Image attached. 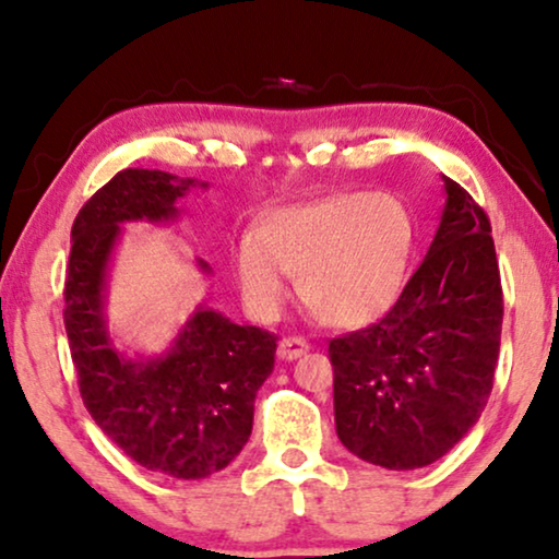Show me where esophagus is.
<instances>
[{
  "mask_svg": "<svg viewBox=\"0 0 559 559\" xmlns=\"http://www.w3.org/2000/svg\"><path fill=\"white\" fill-rule=\"evenodd\" d=\"M308 341L305 338H297V335H289V338H282L280 341V348L277 354L282 361H295V358H300L302 354H308Z\"/></svg>",
  "mask_w": 559,
  "mask_h": 559,
  "instance_id": "esophagus-1",
  "label": "esophagus"
}]
</instances>
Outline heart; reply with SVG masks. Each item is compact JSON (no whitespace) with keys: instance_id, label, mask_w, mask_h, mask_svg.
<instances>
[{"instance_id":"heart-1","label":"heart","mask_w":559,"mask_h":559,"mask_svg":"<svg viewBox=\"0 0 559 559\" xmlns=\"http://www.w3.org/2000/svg\"><path fill=\"white\" fill-rule=\"evenodd\" d=\"M415 236V216L396 193L328 195L270 213L236 251V282L259 318L282 310L287 274L325 325L361 328L400 300Z\"/></svg>"}]
</instances>
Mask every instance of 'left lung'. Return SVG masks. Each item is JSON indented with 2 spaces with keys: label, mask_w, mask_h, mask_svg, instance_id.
I'll use <instances>...</instances> for the list:
<instances>
[{
  "label": "left lung",
  "mask_w": 559,
  "mask_h": 559,
  "mask_svg": "<svg viewBox=\"0 0 559 559\" xmlns=\"http://www.w3.org/2000/svg\"><path fill=\"white\" fill-rule=\"evenodd\" d=\"M427 257L379 323L338 335L335 432L366 463L425 468L478 423L499 361L503 293L491 221L455 180Z\"/></svg>",
  "instance_id": "left-lung-1"
}]
</instances>
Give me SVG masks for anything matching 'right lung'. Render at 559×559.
Segmentation results:
<instances>
[{
    "label": "right lung",
    "mask_w": 559,
    "mask_h": 559,
    "mask_svg": "<svg viewBox=\"0 0 559 559\" xmlns=\"http://www.w3.org/2000/svg\"><path fill=\"white\" fill-rule=\"evenodd\" d=\"M190 186L195 180L163 170L114 175L73 221L63 293L68 346L94 423L142 468L180 480L211 476L241 453L277 350L274 333L236 325L205 305L163 356H127L111 343L104 293L119 226L175 218Z\"/></svg>",
    "instance_id": "add662e5"
}]
</instances>
